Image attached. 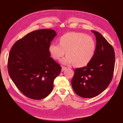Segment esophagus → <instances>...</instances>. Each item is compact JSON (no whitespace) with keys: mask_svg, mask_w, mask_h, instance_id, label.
I'll return each instance as SVG.
<instances>
[{"mask_svg":"<svg viewBox=\"0 0 123 123\" xmlns=\"http://www.w3.org/2000/svg\"><path fill=\"white\" fill-rule=\"evenodd\" d=\"M66 69H67V67H62V72H63L64 71V70H65Z\"/></svg>","mask_w":123,"mask_h":123,"instance_id":"esophagus-1","label":"esophagus"}]
</instances>
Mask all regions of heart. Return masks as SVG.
<instances>
[{
  "mask_svg": "<svg viewBox=\"0 0 123 123\" xmlns=\"http://www.w3.org/2000/svg\"><path fill=\"white\" fill-rule=\"evenodd\" d=\"M58 44L52 43L49 47V53L55 60L62 59V64H73L76 67L88 65L93 57L96 49L95 40L83 33L69 32L62 36Z\"/></svg>",
  "mask_w": 123,
  "mask_h": 123,
  "instance_id": "1",
  "label": "heart"
}]
</instances>
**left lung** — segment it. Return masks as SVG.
Instances as JSON below:
<instances>
[{
	"label": "left lung",
	"mask_w": 123,
	"mask_h": 123,
	"mask_svg": "<svg viewBox=\"0 0 123 123\" xmlns=\"http://www.w3.org/2000/svg\"><path fill=\"white\" fill-rule=\"evenodd\" d=\"M96 37V49L90 62L76 68L72 79L73 90L83 98L95 97L108 86L112 79L115 54L112 46L98 32L91 31Z\"/></svg>",
	"instance_id": "1"
}]
</instances>
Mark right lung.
Wrapping results in <instances>:
<instances>
[{
	"label": "right lung",
	"mask_w": 123,
	"mask_h": 123,
	"mask_svg": "<svg viewBox=\"0 0 123 123\" xmlns=\"http://www.w3.org/2000/svg\"><path fill=\"white\" fill-rule=\"evenodd\" d=\"M57 35L52 29L28 33L15 43L10 52L9 75L27 97L39 100L47 97L53 88L55 79L62 67L50 56L49 47Z\"/></svg>",
	"instance_id": "obj_1"
}]
</instances>
